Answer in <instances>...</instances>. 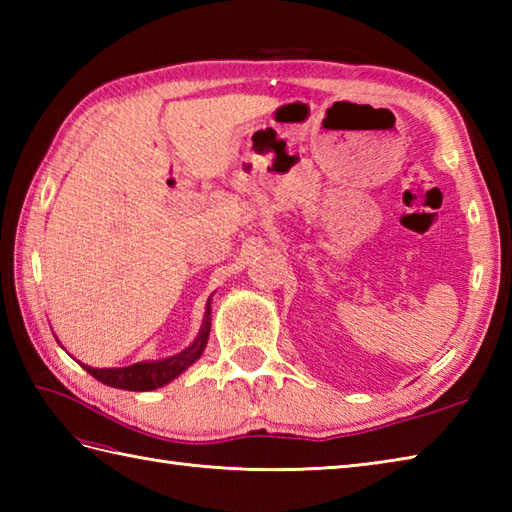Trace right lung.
Returning <instances> with one entry per match:
<instances>
[{
  "mask_svg": "<svg viewBox=\"0 0 512 512\" xmlns=\"http://www.w3.org/2000/svg\"><path fill=\"white\" fill-rule=\"evenodd\" d=\"M209 332H211V299L206 303V314L202 321V328L195 336V341L182 350L176 356L162 358V361H143V363H134L129 367H90L83 365V369L88 374H92L96 380L101 383L116 387V389H129V391H151L158 389L162 385L171 383L173 378H178L184 369L193 365L198 358L202 356L206 341H209Z\"/></svg>",
  "mask_w": 512,
  "mask_h": 512,
  "instance_id": "add662e5",
  "label": "right lung"
}]
</instances>
